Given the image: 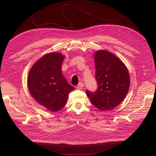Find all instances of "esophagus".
Listing matches in <instances>:
<instances>
[{
	"label": "esophagus",
	"instance_id": "1",
	"mask_svg": "<svg viewBox=\"0 0 156 156\" xmlns=\"http://www.w3.org/2000/svg\"><path fill=\"white\" fill-rule=\"evenodd\" d=\"M83 87H84V84H83V82H80V83L78 84L77 88L79 89H83Z\"/></svg>",
	"mask_w": 156,
	"mask_h": 156
}]
</instances>
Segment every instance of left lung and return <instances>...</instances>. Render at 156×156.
Listing matches in <instances>:
<instances>
[{"instance_id": "1", "label": "left lung", "mask_w": 156, "mask_h": 156, "mask_svg": "<svg viewBox=\"0 0 156 156\" xmlns=\"http://www.w3.org/2000/svg\"><path fill=\"white\" fill-rule=\"evenodd\" d=\"M98 88L86 91L91 103L102 111L113 109L120 104L128 93L130 78L125 64L114 54L105 50L94 55Z\"/></svg>"}]
</instances>
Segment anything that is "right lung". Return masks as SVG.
<instances>
[{"mask_svg": "<svg viewBox=\"0 0 156 156\" xmlns=\"http://www.w3.org/2000/svg\"><path fill=\"white\" fill-rule=\"evenodd\" d=\"M64 56L49 53L38 60L30 70L27 84L31 96L39 104L51 112L65 107L68 95L75 88L62 74Z\"/></svg>", "mask_w": 156, "mask_h": 156, "instance_id": "right-lung-1", "label": "right lung"}]
</instances>
